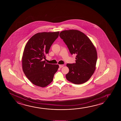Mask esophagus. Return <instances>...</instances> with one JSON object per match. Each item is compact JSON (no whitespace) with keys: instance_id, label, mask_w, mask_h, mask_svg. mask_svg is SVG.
<instances>
[{"instance_id":"esophagus-1","label":"esophagus","mask_w":121,"mask_h":121,"mask_svg":"<svg viewBox=\"0 0 121 121\" xmlns=\"http://www.w3.org/2000/svg\"><path fill=\"white\" fill-rule=\"evenodd\" d=\"M59 66H60V68H62L64 66V65H59Z\"/></svg>"}]
</instances>
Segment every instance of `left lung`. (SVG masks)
<instances>
[{"label":"left lung","instance_id":"left-lung-1","mask_svg":"<svg viewBox=\"0 0 121 121\" xmlns=\"http://www.w3.org/2000/svg\"><path fill=\"white\" fill-rule=\"evenodd\" d=\"M60 36L67 46L71 55L76 54V63L67 64L69 72L66 79L76 84L88 81L96 69L97 52L91 40L82 32L77 30H63Z\"/></svg>","mask_w":121,"mask_h":121}]
</instances>
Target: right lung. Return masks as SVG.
<instances>
[{"instance_id": "1", "label": "right lung", "mask_w": 121, "mask_h": 121, "mask_svg": "<svg viewBox=\"0 0 121 121\" xmlns=\"http://www.w3.org/2000/svg\"><path fill=\"white\" fill-rule=\"evenodd\" d=\"M60 32H42L33 35L25 45L22 57L23 72L33 84L45 87L53 81L58 65L45 62L44 59Z\"/></svg>"}]
</instances>
